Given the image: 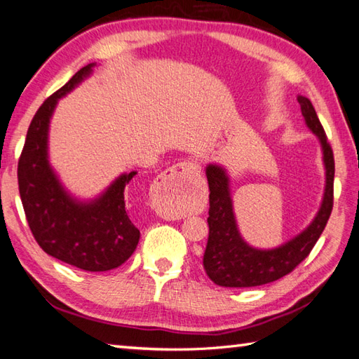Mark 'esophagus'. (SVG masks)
Listing matches in <instances>:
<instances>
[{"mask_svg": "<svg viewBox=\"0 0 359 359\" xmlns=\"http://www.w3.org/2000/svg\"><path fill=\"white\" fill-rule=\"evenodd\" d=\"M201 177V169L192 159H184L169 167L164 173L159 175L155 181L154 190L158 196L159 210L172 217L177 210L172 209V201L180 200L187 194Z\"/></svg>", "mask_w": 359, "mask_h": 359, "instance_id": "34e87169", "label": "esophagus"}]
</instances>
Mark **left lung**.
<instances>
[{
    "label": "left lung",
    "instance_id": "obj_1",
    "mask_svg": "<svg viewBox=\"0 0 359 359\" xmlns=\"http://www.w3.org/2000/svg\"><path fill=\"white\" fill-rule=\"evenodd\" d=\"M301 114L323 147L325 167V189L320 210L310 226L299 235L275 249L261 250L247 244L236 226L232 196H230L229 177L221 165L205 167L209 181V240H207L203 266L210 280L222 287H255L273 283L289 275L301 261L312 252L318 238L330 218L333 207V178L335 159L327 137L315 109L306 97H298Z\"/></svg>",
    "mask_w": 359,
    "mask_h": 359
}]
</instances>
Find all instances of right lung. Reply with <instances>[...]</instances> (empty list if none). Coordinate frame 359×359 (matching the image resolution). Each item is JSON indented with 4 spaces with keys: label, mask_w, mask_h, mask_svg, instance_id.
<instances>
[{
    "label": "right lung",
    "mask_w": 359,
    "mask_h": 359,
    "mask_svg": "<svg viewBox=\"0 0 359 359\" xmlns=\"http://www.w3.org/2000/svg\"><path fill=\"white\" fill-rule=\"evenodd\" d=\"M93 66L79 69L36 110L18 161V187L30 232L47 255L87 272H106L129 259L140 241L124 203V190L137 172L123 173L104 194L83 203L61 186L47 156L55 106Z\"/></svg>",
    "instance_id": "add662e5"
}]
</instances>
